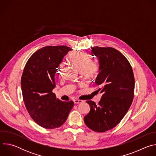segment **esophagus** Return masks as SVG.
Instances as JSON below:
<instances>
[{
    "label": "esophagus",
    "instance_id": "34e87169",
    "mask_svg": "<svg viewBox=\"0 0 156 156\" xmlns=\"http://www.w3.org/2000/svg\"><path fill=\"white\" fill-rule=\"evenodd\" d=\"M83 101L82 100H80V99H76L74 101V103L75 104H80V103H81L83 102Z\"/></svg>",
    "mask_w": 156,
    "mask_h": 156
}]
</instances>
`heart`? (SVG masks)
<instances>
[{
  "instance_id": "obj_1",
  "label": "heart",
  "mask_w": 156,
  "mask_h": 156,
  "mask_svg": "<svg viewBox=\"0 0 156 156\" xmlns=\"http://www.w3.org/2000/svg\"><path fill=\"white\" fill-rule=\"evenodd\" d=\"M70 62L81 71L82 74L87 78L94 77L99 72V65L94 60H90L88 54L83 52H72L70 54ZM63 67V63H60L58 68V73L60 75Z\"/></svg>"
}]
</instances>
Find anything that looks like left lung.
<instances>
[{
  "label": "left lung",
  "instance_id": "left-lung-1",
  "mask_svg": "<svg viewBox=\"0 0 156 156\" xmlns=\"http://www.w3.org/2000/svg\"><path fill=\"white\" fill-rule=\"evenodd\" d=\"M92 54L99 60V73L94 86L102 93L98 104L87 101L90 111L84 117L86 125L96 132L117 126L129 108L135 92V78L127 58L111 48L93 47Z\"/></svg>",
  "mask_w": 156,
  "mask_h": 156
}]
</instances>
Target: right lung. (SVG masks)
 Wrapping results in <instances>:
<instances>
[{
    "mask_svg": "<svg viewBox=\"0 0 156 156\" xmlns=\"http://www.w3.org/2000/svg\"><path fill=\"white\" fill-rule=\"evenodd\" d=\"M71 50L66 46L42 48L30 57L22 74L21 87L27 110L31 119L44 128L62 126L74 105L72 101H62L52 92L57 69Z\"/></svg>",
    "mask_w": 156,
    "mask_h": 156,
    "instance_id": "1",
    "label": "right lung"
}]
</instances>
